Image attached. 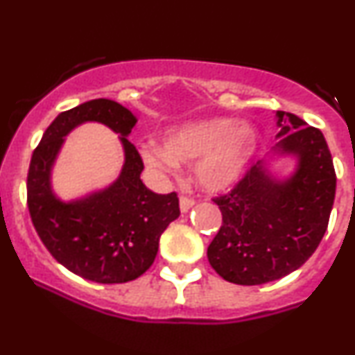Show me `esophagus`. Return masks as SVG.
Wrapping results in <instances>:
<instances>
[{
  "instance_id": "34e87169",
  "label": "esophagus",
  "mask_w": 355,
  "mask_h": 355,
  "mask_svg": "<svg viewBox=\"0 0 355 355\" xmlns=\"http://www.w3.org/2000/svg\"><path fill=\"white\" fill-rule=\"evenodd\" d=\"M193 205H195V202L191 200V198L180 197V210H182V214H187V211H189Z\"/></svg>"
}]
</instances>
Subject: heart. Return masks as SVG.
<instances>
[{
  "label": "heart",
  "instance_id": "b5f03b06",
  "mask_svg": "<svg viewBox=\"0 0 355 355\" xmlns=\"http://www.w3.org/2000/svg\"><path fill=\"white\" fill-rule=\"evenodd\" d=\"M259 148V135L250 125L229 118L189 121L172 128L162 148L144 145L140 157L146 166L170 173L178 164H195V178L209 191L229 190L242 180Z\"/></svg>",
  "mask_w": 355,
  "mask_h": 355
}]
</instances>
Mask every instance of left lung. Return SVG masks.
Wrapping results in <instances>:
<instances>
[{
	"label": "left lung",
	"mask_w": 355,
	"mask_h": 355,
	"mask_svg": "<svg viewBox=\"0 0 355 355\" xmlns=\"http://www.w3.org/2000/svg\"><path fill=\"white\" fill-rule=\"evenodd\" d=\"M274 148L230 193L215 198L223 223L207 250L225 280L260 285L302 267L319 247L336 197V172L320 130L277 112ZM293 168L279 173V161Z\"/></svg>",
	"instance_id": "8db88e82"
}]
</instances>
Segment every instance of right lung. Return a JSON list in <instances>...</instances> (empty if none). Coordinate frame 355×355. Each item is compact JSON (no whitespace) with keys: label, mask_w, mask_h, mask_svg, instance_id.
Segmentation results:
<instances>
[{"label":"right lung","mask_w":355,"mask_h":355,"mask_svg":"<svg viewBox=\"0 0 355 355\" xmlns=\"http://www.w3.org/2000/svg\"><path fill=\"white\" fill-rule=\"evenodd\" d=\"M138 118L108 98L85 101L60 113L43 133L28 172V209L50 254L73 274L98 284H123L153 263L166 227L178 218L177 193L148 190L144 162L128 137ZM83 123H101L124 146L121 175L108 187L63 201L52 190V168L64 140Z\"/></svg>","instance_id":"add662e5"}]
</instances>
